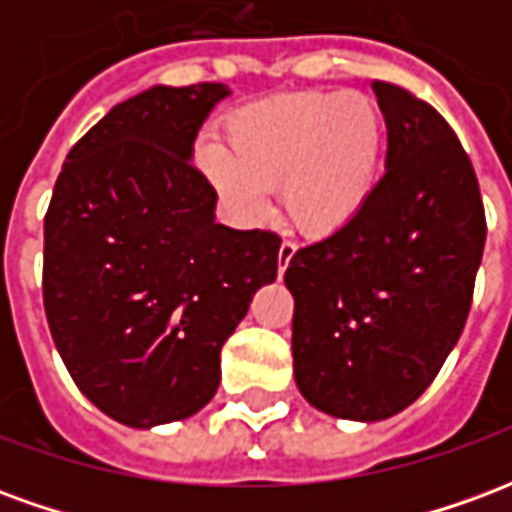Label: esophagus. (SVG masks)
Wrapping results in <instances>:
<instances>
[{"label": "esophagus", "instance_id": "obj_1", "mask_svg": "<svg viewBox=\"0 0 512 512\" xmlns=\"http://www.w3.org/2000/svg\"><path fill=\"white\" fill-rule=\"evenodd\" d=\"M293 255H296V244L293 241H282V246H279V274H285V268L290 266Z\"/></svg>", "mask_w": 512, "mask_h": 512}]
</instances>
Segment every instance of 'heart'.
Instances as JSON below:
<instances>
[{
  "mask_svg": "<svg viewBox=\"0 0 512 512\" xmlns=\"http://www.w3.org/2000/svg\"><path fill=\"white\" fill-rule=\"evenodd\" d=\"M384 123L365 93L282 95L241 109L227 126V150L200 147L205 178L244 222L268 211L279 189L290 222L310 235L340 230L376 189Z\"/></svg>",
  "mask_w": 512,
  "mask_h": 512,
  "instance_id": "b5f03b06",
  "label": "heart"
}]
</instances>
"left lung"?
Listing matches in <instances>:
<instances>
[{"instance_id":"8db88e82","label":"left lung","mask_w":512,"mask_h":512,"mask_svg":"<svg viewBox=\"0 0 512 512\" xmlns=\"http://www.w3.org/2000/svg\"><path fill=\"white\" fill-rule=\"evenodd\" d=\"M373 90L384 178L351 222L285 271L296 386L318 411L356 422L395 417L439 376L485 246L477 175L450 123L397 84Z\"/></svg>"}]
</instances>
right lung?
Segmentation results:
<instances>
[{
  "mask_svg": "<svg viewBox=\"0 0 512 512\" xmlns=\"http://www.w3.org/2000/svg\"><path fill=\"white\" fill-rule=\"evenodd\" d=\"M230 90L150 87L71 147L43 222V304L84 397L128 428L197 414L282 238L216 222L194 139Z\"/></svg>",
  "mask_w": 512,
  "mask_h": 512,
  "instance_id": "1",
  "label": "right lung"
}]
</instances>
